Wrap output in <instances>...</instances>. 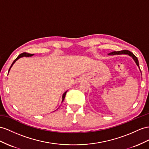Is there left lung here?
<instances>
[{"instance_id": "1", "label": "left lung", "mask_w": 149, "mask_h": 149, "mask_svg": "<svg viewBox=\"0 0 149 149\" xmlns=\"http://www.w3.org/2000/svg\"><path fill=\"white\" fill-rule=\"evenodd\" d=\"M129 55L130 56H131L132 58L133 59V60L135 61V62L136 64V65L138 66L139 68H140L138 58H137L134 55H133L132 52H130L128 50H122V51H119V52H113L108 53V55H111V56H113V55ZM140 72H141V70H140Z\"/></svg>"}]
</instances>
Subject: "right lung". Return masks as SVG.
Segmentation results:
<instances>
[{
    "label": "right lung",
    "mask_w": 149,
    "mask_h": 149,
    "mask_svg": "<svg viewBox=\"0 0 149 149\" xmlns=\"http://www.w3.org/2000/svg\"><path fill=\"white\" fill-rule=\"evenodd\" d=\"M33 55H34V54H30V53H21V54H20L19 55L17 58L14 60V61L13 62V63H12V65H11V66L10 67V68H9V72H8V74H9V71H10V68H11V67H13V65H14V63L16 62V61L18 60V59H19L20 58H22V57H29V56H32ZM67 91H65V92L64 93H63V96H62V102L63 101V100H64V99H65V95H66V93H67Z\"/></svg>",
    "instance_id": "obj_1"
}]
</instances>
